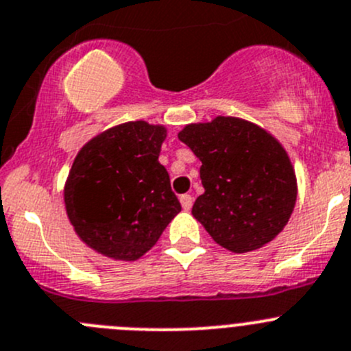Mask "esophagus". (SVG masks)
<instances>
[{
    "mask_svg": "<svg viewBox=\"0 0 351 351\" xmlns=\"http://www.w3.org/2000/svg\"><path fill=\"white\" fill-rule=\"evenodd\" d=\"M180 202H182V207L185 210H190L192 209V204H193V199L192 195H189V193H185V195L180 197Z\"/></svg>",
    "mask_w": 351,
    "mask_h": 351,
    "instance_id": "obj_1",
    "label": "esophagus"
}]
</instances>
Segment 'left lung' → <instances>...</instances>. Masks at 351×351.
Wrapping results in <instances>:
<instances>
[{"mask_svg":"<svg viewBox=\"0 0 351 351\" xmlns=\"http://www.w3.org/2000/svg\"><path fill=\"white\" fill-rule=\"evenodd\" d=\"M178 138L202 162L204 193L192 214L216 243L245 254L283 231L297 202V176L273 135L241 118L216 117L186 125Z\"/></svg>","mask_w":351,"mask_h":351,"instance_id":"left-lung-1","label":"left lung"}]
</instances>
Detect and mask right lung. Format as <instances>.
<instances>
[{
  "label": "right lung",
  "mask_w": 351,
  "mask_h": 351,
  "mask_svg": "<svg viewBox=\"0 0 351 351\" xmlns=\"http://www.w3.org/2000/svg\"><path fill=\"white\" fill-rule=\"evenodd\" d=\"M162 125L128 121L78 151L64 183V207L84 243L114 261H137L182 210L158 161Z\"/></svg>",
  "instance_id": "add662e5"
}]
</instances>
